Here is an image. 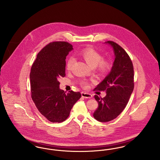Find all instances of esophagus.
Here are the masks:
<instances>
[{"label": "esophagus", "mask_w": 160, "mask_h": 160, "mask_svg": "<svg viewBox=\"0 0 160 160\" xmlns=\"http://www.w3.org/2000/svg\"><path fill=\"white\" fill-rule=\"evenodd\" d=\"M82 97L84 98H92V95L91 94L89 93H86V92H82Z\"/></svg>", "instance_id": "1"}]
</instances>
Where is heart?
<instances>
[{
    "instance_id": "b5f03b06",
    "label": "heart",
    "mask_w": 160,
    "mask_h": 160,
    "mask_svg": "<svg viewBox=\"0 0 160 160\" xmlns=\"http://www.w3.org/2000/svg\"><path fill=\"white\" fill-rule=\"evenodd\" d=\"M86 63L92 68L98 67V68L101 72H106L110 68V63L108 61L102 60V56L96 50L92 48H86L81 53ZM75 58L74 57H70L67 62V69L70 71L75 63ZM83 84L87 86V83L83 82Z\"/></svg>"
}]
</instances>
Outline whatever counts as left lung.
I'll list each match as a JSON object with an SVG mask.
<instances>
[{
	"mask_svg": "<svg viewBox=\"0 0 160 160\" xmlns=\"http://www.w3.org/2000/svg\"><path fill=\"white\" fill-rule=\"evenodd\" d=\"M104 44L113 48L114 61L110 72L95 89L106 92L104 98L94 97L98 107L93 116L101 122L112 121L121 114L134 89V69L128 54L113 41Z\"/></svg>",
	"mask_w": 160,
	"mask_h": 160,
	"instance_id": "obj_1",
	"label": "left lung"
}]
</instances>
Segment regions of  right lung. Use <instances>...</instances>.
<instances>
[{
	"label": "right lung",
	"mask_w": 160,
	"mask_h": 160,
	"mask_svg": "<svg viewBox=\"0 0 160 160\" xmlns=\"http://www.w3.org/2000/svg\"><path fill=\"white\" fill-rule=\"evenodd\" d=\"M73 50L66 42L50 43L38 54L30 73L32 98L39 112L52 122L67 119L80 92L65 93L59 80L65 76L66 57Z\"/></svg>",
	"instance_id": "obj_1"
}]
</instances>
